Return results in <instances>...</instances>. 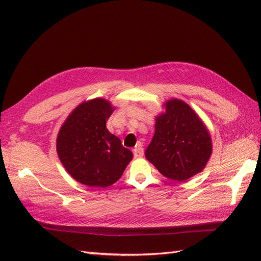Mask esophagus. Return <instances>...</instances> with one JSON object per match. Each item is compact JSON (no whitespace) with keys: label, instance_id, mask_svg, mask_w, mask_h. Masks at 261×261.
I'll return each instance as SVG.
<instances>
[{"label":"esophagus","instance_id":"1","mask_svg":"<svg viewBox=\"0 0 261 261\" xmlns=\"http://www.w3.org/2000/svg\"><path fill=\"white\" fill-rule=\"evenodd\" d=\"M134 156L136 158H141L143 156V148L141 146V143H138L136 148L134 149Z\"/></svg>","mask_w":261,"mask_h":261}]
</instances>
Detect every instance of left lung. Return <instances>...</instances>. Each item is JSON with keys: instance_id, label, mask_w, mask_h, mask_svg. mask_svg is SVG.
<instances>
[{"instance_id": "left-lung-1", "label": "left lung", "mask_w": 261, "mask_h": 261, "mask_svg": "<svg viewBox=\"0 0 261 261\" xmlns=\"http://www.w3.org/2000/svg\"><path fill=\"white\" fill-rule=\"evenodd\" d=\"M158 115L146 158L160 174L184 181L204 169L212 153L210 132L194 110L180 99L165 104Z\"/></svg>"}]
</instances>
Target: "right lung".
<instances>
[{
    "instance_id": "right-lung-1",
    "label": "right lung",
    "mask_w": 261,
    "mask_h": 261,
    "mask_svg": "<svg viewBox=\"0 0 261 261\" xmlns=\"http://www.w3.org/2000/svg\"><path fill=\"white\" fill-rule=\"evenodd\" d=\"M113 110L111 103L103 98L83 102L60 127L58 157L68 174L81 184L111 186L134 157L105 126Z\"/></svg>"
}]
</instances>
